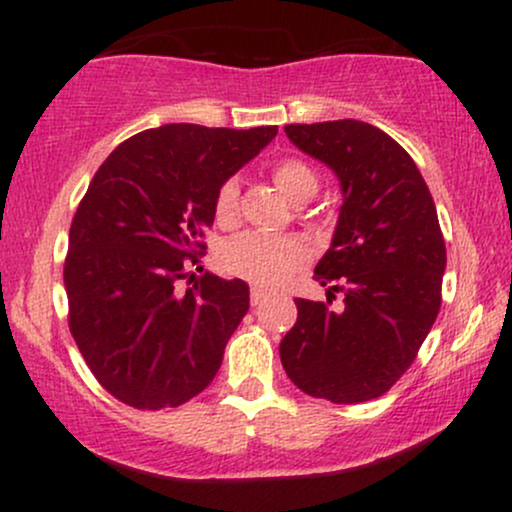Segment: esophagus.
I'll return each instance as SVG.
<instances>
[{
    "mask_svg": "<svg viewBox=\"0 0 512 512\" xmlns=\"http://www.w3.org/2000/svg\"><path fill=\"white\" fill-rule=\"evenodd\" d=\"M264 301H267V291H262V289H250V303H252V305H262Z\"/></svg>",
    "mask_w": 512,
    "mask_h": 512,
    "instance_id": "1",
    "label": "esophagus"
}]
</instances>
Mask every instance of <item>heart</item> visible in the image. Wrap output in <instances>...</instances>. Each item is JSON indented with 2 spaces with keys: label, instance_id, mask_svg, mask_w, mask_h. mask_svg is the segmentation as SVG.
Listing matches in <instances>:
<instances>
[{
  "label": "heart",
  "instance_id": "heart-1",
  "mask_svg": "<svg viewBox=\"0 0 512 512\" xmlns=\"http://www.w3.org/2000/svg\"><path fill=\"white\" fill-rule=\"evenodd\" d=\"M272 178L293 204L308 202L320 187L315 168L301 158H281L274 163ZM238 219V182L226 180L216 190L214 221L228 228ZM221 267L228 274L260 286H279L308 260V248L298 238H272L262 233H243L221 248Z\"/></svg>",
  "mask_w": 512,
  "mask_h": 512
}]
</instances>
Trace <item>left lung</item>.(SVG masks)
<instances>
[{
  "label": "left lung",
  "instance_id": "8db88e82",
  "mask_svg": "<svg viewBox=\"0 0 512 512\" xmlns=\"http://www.w3.org/2000/svg\"><path fill=\"white\" fill-rule=\"evenodd\" d=\"M284 132L342 185L337 228L315 279L330 296L342 291L344 308L296 298L281 366L305 395L368 402L407 373L438 317L445 240L436 204L416 163L383 129L334 120Z\"/></svg>",
  "mask_w": 512,
  "mask_h": 512
}]
</instances>
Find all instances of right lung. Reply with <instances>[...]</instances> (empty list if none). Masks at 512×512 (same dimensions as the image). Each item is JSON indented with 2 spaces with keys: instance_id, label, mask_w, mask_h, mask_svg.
<instances>
[{
  "instance_id": "1",
  "label": "right lung",
  "mask_w": 512,
  "mask_h": 512,
  "mask_svg": "<svg viewBox=\"0 0 512 512\" xmlns=\"http://www.w3.org/2000/svg\"><path fill=\"white\" fill-rule=\"evenodd\" d=\"M276 127L163 125L96 170L69 228V330L96 380L134 409L180 407L207 387L250 308L243 279L204 274L214 197Z\"/></svg>"
}]
</instances>
